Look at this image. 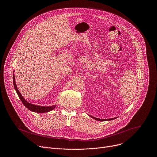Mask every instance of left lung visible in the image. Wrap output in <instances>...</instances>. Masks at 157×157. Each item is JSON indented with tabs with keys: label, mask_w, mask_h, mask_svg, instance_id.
<instances>
[{
	"label": "left lung",
	"mask_w": 157,
	"mask_h": 157,
	"mask_svg": "<svg viewBox=\"0 0 157 157\" xmlns=\"http://www.w3.org/2000/svg\"><path fill=\"white\" fill-rule=\"evenodd\" d=\"M92 118H93L95 120H97V121H111V120H113V119H115L116 118H112V119H98V118H96V117H94L93 116H91Z\"/></svg>",
	"instance_id": "left-lung-1"
}]
</instances>
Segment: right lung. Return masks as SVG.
Returning <instances> with one entry per match:
<instances>
[{
  "label": "right lung",
  "instance_id": "1",
  "mask_svg": "<svg viewBox=\"0 0 157 157\" xmlns=\"http://www.w3.org/2000/svg\"><path fill=\"white\" fill-rule=\"evenodd\" d=\"M13 86H14V88L15 89V91L19 97V98L20 99L21 101L23 103V104L27 107L30 110L33 111V112H35V113H47V112L51 111L53 109H55L56 107V105H52V106H40V105H33L32 104H30L29 102H28L27 101H25V99L23 98V96H21V94L20 93V92L18 91V89L17 87V85L15 83V76H14V74L13 75Z\"/></svg>",
  "mask_w": 157,
  "mask_h": 157
}]
</instances>
